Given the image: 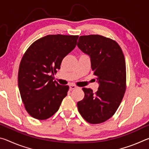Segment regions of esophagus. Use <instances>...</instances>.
Listing matches in <instances>:
<instances>
[{
	"label": "esophagus",
	"instance_id": "1",
	"mask_svg": "<svg viewBox=\"0 0 149 149\" xmlns=\"http://www.w3.org/2000/svg\"><path fill=\"white\" fill-rule=\"evenodd\" d=\"M69 87H70V90H73V89H76V88H77V86H75V85H72V84H70L69 85Z\"/></svg>",
	"mask_w": 149,
	"mask_h": 149
}]
</instances>
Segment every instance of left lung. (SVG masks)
<instances>
[{
    "instance_id": "left-lung-1",
    "label": "left lung",
    "mask_w": 149,
    "mask_h": 149,
    "mask_svg": "<svg viewBox=\"0 0 149 149\" xmlns=\"http://www.w3.org/2000/svg\"><path fill=\"white\" fill-rule=\"evenodd\" d=\"M77 45L89 56L93 74L99 84L95 93L83 88L85 97L77 102L78 110L87 122H104L116 112L125 92L124 55L116 42L99 35L80 36Z\"/></svg>"
}]
</instances>
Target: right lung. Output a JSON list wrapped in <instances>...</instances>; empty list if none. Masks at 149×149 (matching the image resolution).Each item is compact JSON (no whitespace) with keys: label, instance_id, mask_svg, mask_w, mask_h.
Instances as JSON below:
<instances>
[{"label":"right lung","instance_id":"right-lung-1","mask_svg":"<svg viewBox=\"0 0 149 149\" xmlns=\"http://www.w3.org/2000/svg\"><path fill=\"white\" fill-rule=\"evenodd\" d=\"M78 35H49L37 40L24 54L18 72V87L28 114L37 120L53 116L69 86L59 85L53 75L64 58L76 46Z\"/></svg>","mask_w":149,"mask_h":149}]
</instances>
